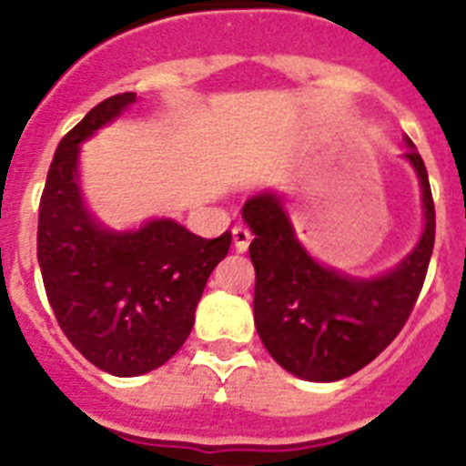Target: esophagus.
Returning a JSON list of instances; mask_svg holds the SVG:
<instances>
[{"label": "esophagus", "mask_w": 466, "mask_h": 466, "mask_svg": "<svg viewBox=\"0 0 466 466\" xmlns=\"http://www.w3.org/2000/svg\"><path fill=\"white\" fill-rule=\"evenodd\" d=\"M249 240H252V233L247 226H233V242H236L238 252H245L249 247Z\"/></svg>", "instance_id": "esophagus-1"}]
</instances>
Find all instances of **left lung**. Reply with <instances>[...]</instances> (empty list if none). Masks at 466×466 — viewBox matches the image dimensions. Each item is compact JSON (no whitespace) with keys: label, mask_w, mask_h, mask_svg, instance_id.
<instances>
[{"label":"left lung","mask_w":466,"mask_h":466,"mask_svg":"<svg viewBox=\"0 0 466 466\" xmlns=\"http://www.w3.org/2000/svg\"><path fill=\"white\" fill-rule=\"evenodd\" d=\"M406 158L422 187L425 230L397 268L355 279L324 268L296 240L273 193L249 198L242 219L252 228L254 324L275 361L312 382L348 378L371 364L397 339L425 284L434 249L436 214L427 167L409 139Z\"/></svg>","instance_id":"1"}]
</instances>
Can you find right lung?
Listing matches in <instances>:
<instances>
[{
  "mask_svg": "<svg viewBox=\"0 0 466 466\" xmlns=\"http://www.w3.org/2000/svg\"><path fill=\"white\" fill-rule=\"evenodd\" d=\"M135 93L111 95L60 139L39 203L36 258L56 319L81 355L111 376H142L166 364L193 329L230 230L205 240L172 219L106 230L79 188V144L116 118Z\"/></svg>",
  "mask_w": 466,
  "mask_h": 466,
  "instance_id": "right-lung-1",
  "label": "right lung"
}]
</instances>
